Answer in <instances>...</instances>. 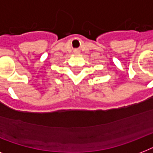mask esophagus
Listing matches in <instances>:
<instances>
[{"label":"esophagus","mask_w":153,"mask_h":153,"mask_svg":"<svg viewBox=\"0 0 153 153\" xmlns=\"http://www.w3.org/2000/svg\"><path fill=\"white\" fill-rule=\"evenodd\" d=\"M75 51H77V50H75Z\"/></svg>","instance_id":"34e87169"}]
</instances>
